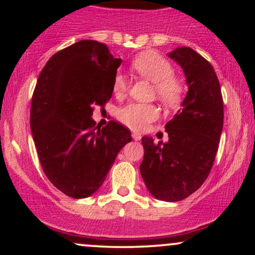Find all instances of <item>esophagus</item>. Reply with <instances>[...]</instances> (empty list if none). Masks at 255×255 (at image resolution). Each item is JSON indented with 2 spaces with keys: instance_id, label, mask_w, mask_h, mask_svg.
Listing matches in <instances>:
<instances>
[{
  "instance_id": "obj_1",
  "label": "esophagus",
  "mask_w": 255,
  "mask_h": 255,
  "mask_svg": "<svg viewBox=\"0 0 255 255\" xmlns=\"http://www.w3.org/2000/svg\"><path fill=\"white\" fill-rule=\"evenodd\" d=\"M131 137H133L135 141H137V140L141 139V135H140V134H137V133H133V134H131Z\"/></svg>"
}]
</instances>
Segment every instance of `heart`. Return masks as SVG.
Listing matches in <instances>:
<instances>
[{"mask_svg": "<svg viewBox=\"0 0 255 255\" xmlns=\"http://www.w3.org/2000/svg\"><path fill=\"white\" fill-rule=\"evenodd\" d=\"M137 74L154 84L156 96L165 104L175 105L182 95V84L174 77V69L169 61L157 52H144L131 63ZM127 79L122 73L114 77L113 89L115 93H124L127 90ZM120 121L133 129H142L158 118V109L151 104L130 103L119 110Z\"/></svg>", "mask_w": 255, "mask_h": 255, "instance_id": "obj_1", "label": "heart"}]
</instances>
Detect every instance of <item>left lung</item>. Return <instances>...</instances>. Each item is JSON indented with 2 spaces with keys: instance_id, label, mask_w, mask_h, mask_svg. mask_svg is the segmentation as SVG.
Segmentation results:
<instances>
[{
  "instance_id": "left-lung-1",
  "label": "left lung",
  "mask_w": 255,
  "mask_h": 255,
  "mask_svg": "<svg viewBox=\"0 0 255 255\" xmlns=\"http://www.w3.org/2000/svg\"><path fill=\"white\" fill-rule=\"evenodd\" d=\"M168 56L182 68L188 91L181 109L165 125L169 140L156 145L142 136L140 174L152 197L180 201L205 182L217 153L223 128V98L215 69L188 46Z\"/></svg>"
}]
</instances>
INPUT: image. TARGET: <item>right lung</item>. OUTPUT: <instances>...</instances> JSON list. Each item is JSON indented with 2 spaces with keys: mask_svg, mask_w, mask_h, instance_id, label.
Instances as JSON below:
<instances>
[{
  "mask_svg": "<svg viewBox=\"0 0 255 255\" xmlns=\"http://www.w3.org/2000/svg\"><path fill=\"white\" fill-rule=\"evenodd\" d=\"M108 46L85 39L56 52L44 66L31 103V131L43 171L68 197L92 195L107 178L116 156L131 141L115 121L95 127L93 105L113 96L121 64Z\"/></svg>",
  "mask_w": 255,
  "mask_h": 255,
  "instance_id": "obj_1",
  "label": "right lung"
}]
</instances>
